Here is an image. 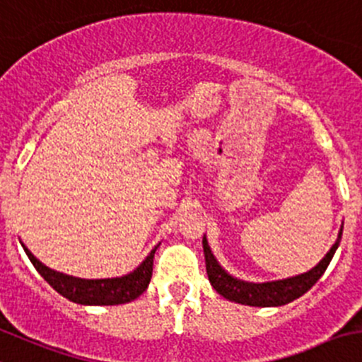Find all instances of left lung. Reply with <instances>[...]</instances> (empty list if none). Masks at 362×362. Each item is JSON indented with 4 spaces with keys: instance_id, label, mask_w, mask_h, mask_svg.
<instances>
[{
    "instance_id": "8db88e82",
    "label": "left lung",
    "mask_w": 362,
    "mask_h": 362,
    "mask_svg": "<svg viewBox=\"0 0 362 362\" xmlns=\"http://www.w3.org/2000/svg\"><path fill=\"white\" fill-rule=\"evenodd\" d=\"M343 231V226H341ZM341 231L338 235V240L331 247V251L324 256L317 267L306 272V274L296 276V278L283 279V281H272V283H262V285H255V283H245L240 279L231 278L228 272L221 269L217 259L214 258L212 251L209 247V242L203 237V251H205V263H206V274H209L210 285L214 286L219 296L224 299L233 300V303L247 304V306H283L292 300L299 299L300 296L308 292L322 274L325 272L327 265L331 263L332 256H334L336 249H338L339 240H341Z\"/></svg>"
}]
</instances>
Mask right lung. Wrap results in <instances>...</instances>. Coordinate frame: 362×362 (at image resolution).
I'll use <instances>...</instances> for the list:
<instances>
[{
    "label": "right lung",
    "instance_id": "right-lung-1",
    "mask_svg": "<svg viewBox=\"0 0 362 362\" xmlns=\"http://www.w3.org/2000/svg\"><path fill=\"white\" fill-rule=\"evenodd\" d=\"M28 258L31 259L38 274L52 286L58 293L66 297L69 300L77 304H88V306H115V304H125L138 299L146 288L152 279L153 270V255L156 249L146 256L145 262L124 278L115 279H79L72 276L62 274L45 267L44 263L38 262L26 245H23Z\"/></svg>",
    "mask_w": 362,
    "mask_h": 362
}]
</instances>
